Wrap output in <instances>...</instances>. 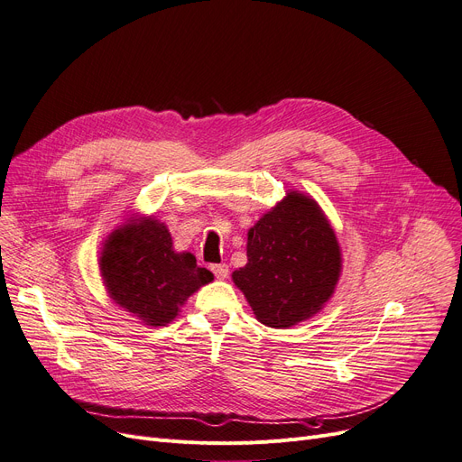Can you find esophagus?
<instances>
[{"mask_svg":"<svg viewBox=\"0 0 462 462\" xmlns=\"http://www.w3.org/2000/svg\"><path fill=\"white\" fill-rule=\"evenodd\" d=\"M210 271L214 273V276H216L217 280H226L227 274H229V267L226 265V263H219V265H212Z\"/></svg>","mask_w":462,"mask_h":462,"instance_id":"34e87169","label":"esophagus"}]
</instances>
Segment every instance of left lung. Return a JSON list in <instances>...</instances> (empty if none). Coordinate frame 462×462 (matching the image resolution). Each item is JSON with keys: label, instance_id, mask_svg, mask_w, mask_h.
Returning a JSON list of instances; mask_svg holds the SVG:
<instances>
[{"label": "left lung", "instance_id": "obj_1", "mask_svg": "<svg viewBox=\"0 0 462 462\" xmlns=\"http://www.w3.org/2000/svg\"><path fill=\"white\" fill-rule=\"evenodd\" d=\"M248 263L233 273L255 318L290 328L316 316L342 273L335 229L310 195L290 189L248 231Z\"/></svg>", "mask_w": 462, "mask_h": 462}]
</instances>
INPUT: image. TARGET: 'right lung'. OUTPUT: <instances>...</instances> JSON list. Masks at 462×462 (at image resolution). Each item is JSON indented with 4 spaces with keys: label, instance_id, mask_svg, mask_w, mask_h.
Segmentation results:
<instances>
[{
    "label": "right lung",
    "instance_id": "add662e5",
    "mask_svg": "<svg viewBox=\"0 0 462 462\" xmlns=\"http://www.w3.org/2000/svg\"><path fill=\"white\" fill-rule=\"evenodd\" d=\"M99 273L108 297L148 327L171 323L214 280L193 254L172 248L167 226L153 216L127 219L105 238Z\"/></svg>",
    "mask_w": 462,
    "mask_h": 462
}]
</instances>
